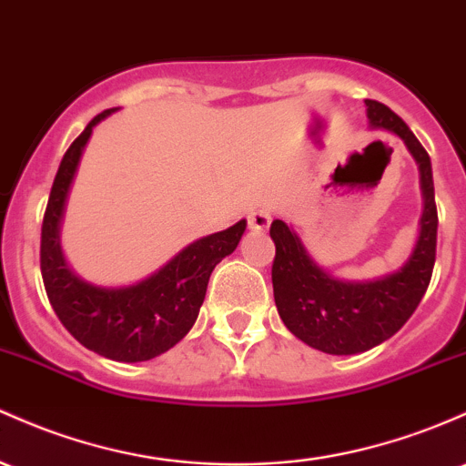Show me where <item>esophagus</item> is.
I'll use <instances>...</instances> for the list:
<instances>
[{"instance_id": "1", "label": "esophagus", "mask_w": 466, "mask_h": 466, "mask_svg": "<svg viewBox=\"0 0 466 466\" xmlns=\"http://www.w3.org/2000/svg\"><path fill=\"white\" fill-rule=\"evenodd\" d=\"M269 223H272V214H269V209L258 208V209H252V212H249L248 225H249V229H254V232H263V229L269 228Z\"/></svg>"}]
</instances>
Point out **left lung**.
Masks as SVG:
<instances>
[{"label":"left lung","instance_id":"1","mask_svg":"<svg viewBox=\"0 0 466 466\" xmlns=\"http://www.w3.org/2000/svg\"><path fill=\"white\" fill-rule=\"evenodd\" d=\"M365 106L370 124L400 137L420 170V237L407 263L382 279L347 283L319 268L294 229L283 221L276 218L269 228L276 245L272 285L280 319L296 339L334 356L360 354L391 339L420 305L436 263L438 209L427 150L385 104L365 99Z\"/></svg>","mask_w":466,"mask_h":466}]
</instances>
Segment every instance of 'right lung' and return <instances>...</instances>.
Segmentation results:
<instances>
[{
    "label": "right lung",
    "instance_id": "add662e5",
    "mask_svg": "<svg viewBox=\"0 0 466 466\" xmlns=\"http://www.w3.org/2000/svg\"><path fill=\"white\" fill-rule=\"evenodd\" d=\"M110 112L115 108L96 115L61 158L44 214L39 263L55 314L86 350L110 360L141 362L175 347L192 329L209 274L237 249L248 223L243 218L223 232L198 238L130 288H96L81 280L61 254V218L92 127Z\"/></svg>",
    "mask_w": 466,
    "mask_h": 466
}]
</instances>
